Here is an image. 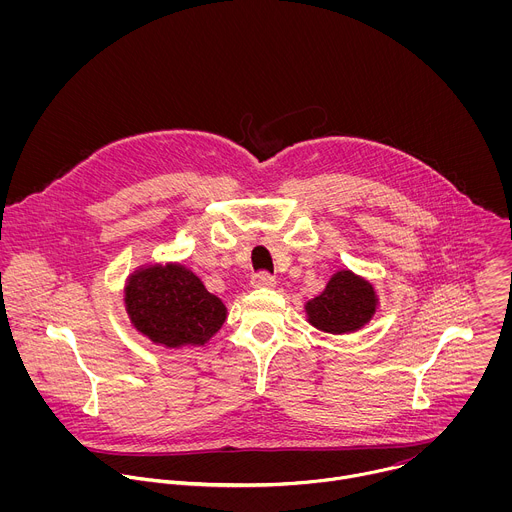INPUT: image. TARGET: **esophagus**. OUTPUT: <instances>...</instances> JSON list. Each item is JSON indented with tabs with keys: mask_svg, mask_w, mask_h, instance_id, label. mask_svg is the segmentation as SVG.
Listing matches in <instances>:
<instances>
[{
	"mask_svg": "<svg viewBox=\"0 0 512 512\" xmlns=\"http://www.w3.org/2000/svg\"><path fill=\"white\" fill-rule=\"evenodd\" d=\"M251 285L253 287H273L275 285V277L271 275V273H267V271H259V273H255L253 275V279H251Z\"/></svg>",
	"mask_w": 512,
	"mask_h": 512,
	"instance_id": "obj_1",
	"label": "esophagus"
}]
</instances>
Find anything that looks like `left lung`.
I'll return each instance as SVG.
<instances>
[{"label":"left lung","instance_id":"1","mask_svg":"<svg viewBox=\"0 0 512 512\" xmlns=\"http://www.w3.org/2000/svg\"><path fill=\"white\" fill-rule=\"evenodd\" d=\"M375 308L373 285L350 271H338L322 294L306 304L312 326L332 334L358 330L371 320Z\"/></svg>","mask_w":512,"mask_h":512}]
</instances>
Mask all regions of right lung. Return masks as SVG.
Listing matches in <instances>:
<instances>
[{"instance_id": "add662e5", "label": "right lung", "mask_w": 512, "mask_h": 512, "mask_svg": "<svg viewBox=\"0 0 512 512\" xmlns=\"http://www.w3.org/2000/svg\"><path fill=\"white\" fill-rule=\"evenodd\" d=\"M125 304L141 334L170 348L204 344L227 318L225 304L182 265H156L131 275Z\"/></svg>"}]
</instances>
